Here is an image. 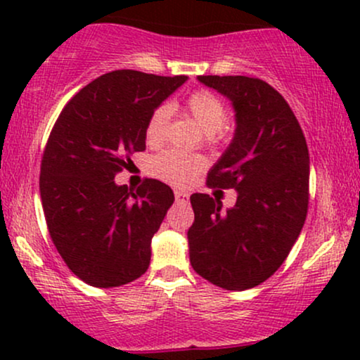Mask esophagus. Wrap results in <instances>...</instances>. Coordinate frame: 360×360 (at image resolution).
<instances>
[{
	"instance_id": "obj_1",
	"label": "esophagus",
	"mask_w": 360,
	"mask_h": 360,
	"mask_svg": "<svg viewBox=\"0 0 360 360\" xmlns=\"http://www.w3.org/2000/svg\"><path fill=\"white\" fill-rule=\"evenodd\" d=\"M174 196H176L177 201H183V203H186V201L189 200V194L186 193V191H179V189H176Z\"/></svg>"
}]
</instances>
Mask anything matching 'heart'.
<instances>
[{
  "label": "heart",
  "mask_w": 360,
  "mask_h": 360,
  "mask_svg": "<svg viewBox=\"0 0 360 360\" xmlns=\"http://www.w3.org/2000/svg\"><path fill=\"white\" fill-rule=\"evenodd\" d=\"M186 110L196 123L203 128V131L210 137L221 130L226 122V110L220 98L210 91H196L186 100ZM171 118V106L160 105L154 110L147 122L146 137L148 143H160L166 137L167 123ZM152 172L160 179L176 186H184L205 167V159L201 155L188 154L181 150H167L157 155L150 164Z\"/></svg>",
  "instance_id": "1"
}]
</instances>
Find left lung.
I'll return each mask as SVG.
<instances>
[{"instance_id":"8db88e82","label":"left lung","mask_w":360,"mask_h":360,"mask_svg":"<svg viewBox=\"0 0 360 360\" xmlns=\"http://www.w3.org/2000/svg\"><path fill=\"white\" fill-rule=\"evenodd\" d=\"M232 103V142L208 172V186L233 188L223 210L210 194L191 196L193 269L214 286L243 291L279 269L308 212L309 155L298 120L267 82L247 76H198Z\"/></svg>"}]
</instances>
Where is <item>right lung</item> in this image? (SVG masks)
I'll list each match as a JSON object with an SVG mask.
<instances>
[{
    "instance_id": "right-lung-1",
    "label": "right lung",
    "mask_w": 360,
    "mask_h": 360,
    "mask_svg": "<svg viewBox=\"0 0 360 360\" xmlns=\"http://www.w3.org/2000/svg\"><path fill=\"white\" fill-rule=\"evenodd\" d=\"M186 81L130 69L103 74L52 128L40 167L44 214L60 257L89 286L117 288L148 269L174 193L157 179L131 191L115 174L146 150L148 118Z\"/></svg>"
}]
</instances>
